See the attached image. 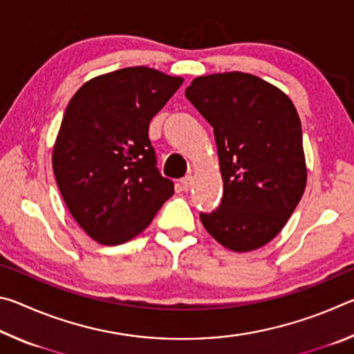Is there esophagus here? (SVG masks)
<instances>
[{"mask_svg":"<svg viewBox=\"0 0 354 354\" xmlns=\"http://www.w3.org/2000/svg\"><path fill=\"white\" fill-rule=\"evenodd\" d=\"M192 183H194V178H192V176H185V178H183V179H181V189H183L184 192L190 190V187H192Z\"/></svg>","mask_w":354,"mask_h":354,"instance_id":"obj_1","label":"esophagus"}]
</instances>
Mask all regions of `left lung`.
Listing matches in <instances>:
<instances>
[{
  "label": "left lung",
  "mask_w": 354,
  "mask_h": 354,
  "mask_svg": "<svg viewBox=\"0 0 354 354\" xmlns=\"http://www.w3.org/2000/svg\"><path fill=\"white\" fill-rule=\"evenodd\" d=\"M214 128L223 196L201 223L232 251L261 248L279 234L306 187L301 122L278 87L231 71L195 77L185 88Z\"/></svg>",
  "instance_id": "left-lung-1"
}]
</instances>
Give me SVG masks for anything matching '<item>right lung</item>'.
Returning a JSON list of instances; mask_svg holds the SVG:
<instances>
[{
  "instance_id": "obj_1",
  "label": "right lung",
  "mask_w": 354,
  "mask_h": 354,
  "mask_svg": "<svg viewBox=\"0 0 354 354\" xmlns=\"http://www.w3.org/2000/svg\"><path fill=\"white\" fill-rule=\"evenodd\" d=\"M181 84L154 68L128 67L93 77L70 100L53 170L70 214L93 241H131L175 194L156 167L148 128Z\"/></svg>"
}]
</instances>
